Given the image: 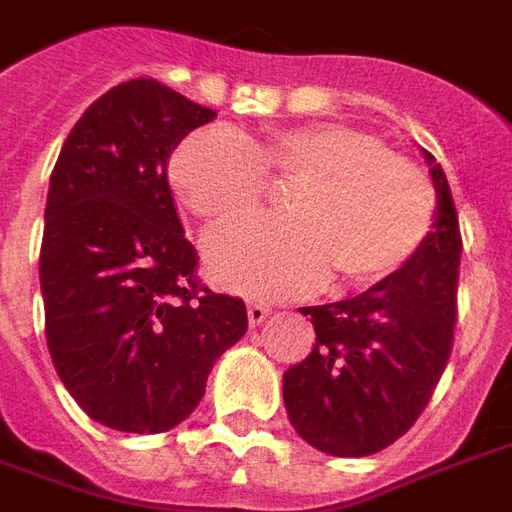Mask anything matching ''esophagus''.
Instances as JSON below:
<instances>
[{"mask_svg":"<svg viewBox=\"0 0 512 512\" xmlns=\"http://www.w3.org/2000/svg\"><path fill=\"white\" fill-rule=\"evenodd\" d=\"M246 314H249V325L255 328V325H260L263 320H266L268 314H271V309H268L266 304H249Z\"/></svg>","mask_w":512,"mask_h":512,"instance_id":"esophagus-1","label":"esophagus"}]
</instances>
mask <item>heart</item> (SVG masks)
Masks as SVG:
<instances>
[{"label":"heart","instance_id":"obj_1","mask_svg":"<svg viewBox=\"0 0 512 512\" xmlns=\"http://www.w3.org/2000/svg\"><path fill=\"white\" fill-rule=\"evenodd\" d=\"M295 181L293 219H249L206 238L208 276L255 298H290L320 287L328 268L342 285H374L410 263L434 222V192L410 160L377 135L317 121L246 143L200 130L170 160L181 203L208 225L252 214L268 177Z\"/></svg>","mask_w":512,"mask_h":512}]
</instances>
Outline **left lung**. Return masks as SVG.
Returning a JSON list of instances; mask_svg holds the SVG:
<instances>
[{
  "label": "left lung",
  "instance_id": "8db88e82",
  "mask_svg": "<svg viewBox=\"0 0 512 512\" xmlns=\"http://www.w3.org/2000/svg\"><path fill=\"white\" fill-rule=\"evenodd\" d=\"M423 157L437 214L410 263L355 298L301 309L317 339L282 377L285 410L301 439L331 456H372L393 445L426 410L448 366L461 233L445 170L429 151Z\"/></svg>",
  "mask_w": 512,
  "mask_h": 512
}]
</instances>
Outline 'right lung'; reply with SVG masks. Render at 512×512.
Returning <instances> with one entry per match:
<instances>
[{
    "label": "right lung",
    "mask_w": 512,
    "mask_h": 512,
    "mask_svg": "<svg viewBox=\"0 0 512 512\" xmlns=\"http://www.w3.org/2000/svg\"><path fill=\"white\" fill-rule=\"evenodd\" d=\"M214 116L154 78L119 83L83 111L51 173L45 339L64 388L108 429L179 426L246 333L244 301L200 285L168 184L173 149Z\"/></svg>",
    "instance_id": "obj_1"
}]
</instances>
